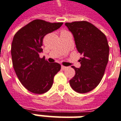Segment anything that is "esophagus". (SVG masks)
<instances>
[{
  "mask_svg": "<svg viewBox=\"0 0 121 121\" xmlns=\"http://www.w3.org/2000/svg\"><path fill=\"white\" fill-rule=\"evenodd\" d=\"M68 67H66V66H64V65H61V69H65L67 68Z\"/></svg>",
  "mask_w": 121,
  "mask_h": 121,
  "instance_id": "obj_1",
  "label": "esophagus"
}]
</instances>
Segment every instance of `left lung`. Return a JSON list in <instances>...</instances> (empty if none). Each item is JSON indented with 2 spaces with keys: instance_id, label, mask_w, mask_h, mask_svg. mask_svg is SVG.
I'll use <instances>...</instances> for the list:
<instances>
[{
  "instance_id": "obj_1",
  "label": "left lung",
  "mask_w": 121,
  "mask_h": 121,
  "mask_svg": "<svg viewBox=\"0 0 121 121\" xmlns=\"http://www.w3.org/2000/svg\"><path fill=\"white\" fill-rule=\"evenodd\" d=\"M72 33L78 52L83 57L81 66H72L76 74L69 80L72 88L79 93H86L99 84L108 61L109 46L105 35L87 21L66 23Z\"/></svg>"
}]
</instances>
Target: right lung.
I'll use <instances>...</instances> for the list:
<instances>
[{"instance_id": "1", "label": "right lung", "mask_w": 121, "mask_h": 121, "mask_svg": "<svg viewBox=\"0 0 121 121\" xmlns=\"http://www.w3.org/2000/svg\"><path fill=\"white\" fill-rule=\"evenodd\" d=\"M63 23H49L36 19L21 28L15 34L11 45V56L19 81L29 91L43 94L52 88L53 78L61 69L58 63H49L43 52V39L58 29Z\"/></svg>"}]
</instances>
